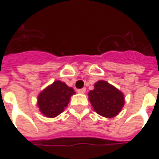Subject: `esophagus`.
I'll return each mask as SVG.
<instances>
[{"label": "esophagus", "mask_w": 159, "mask_h": 159, "mask_svg": "<svg viewBox=\"0 0 159 159\" xmlns=\"http://www.w3.org/2000/svg\"><path fill=\"white\" fill-rule=\"evenodd\" d=\"M85 92H86V89H85V88L81 89H77V93H84Z\"/></svg>", "instance_id": "esophagus-1"}]
</instances>
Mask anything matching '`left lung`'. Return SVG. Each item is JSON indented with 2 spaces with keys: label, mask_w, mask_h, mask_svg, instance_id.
Here are the masks:
<instances>
[{
  "label": "left lung",
  "mask_w": 159,
  "mask_h": 159,
  "mask_svg": "<svg viewBox=\"0 0 159 159\" xmlns=\"http://www.w3.org/2000/svg\"><path fill=\"white\" fill-rule=\"evenodd\" d=\"M93 87L89 93V100L96 113L107 118L117 116L125 103L124 94L103 80L98 81Z\"/></svg>",
  "instance_id": "8db88e82"
}]
</instances>
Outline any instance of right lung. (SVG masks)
<instances>
[{
    "label": "right lung",
    "mask_w": 159,
    "mask_h": 159,
    "mask_svg": "<svg viewBox=\"0 0 159 159\" xmlns=\"http://www.w3.org/2000/svg\"><path fill=\"white\" fill-rule=\"evenodd\" d=\"M75 93L72 88L57 80L41 91L37 97V107L44 117H55L64 111Z\"/></svg>",
    "instance_id": "right-lung-1"
}]
</instances>
